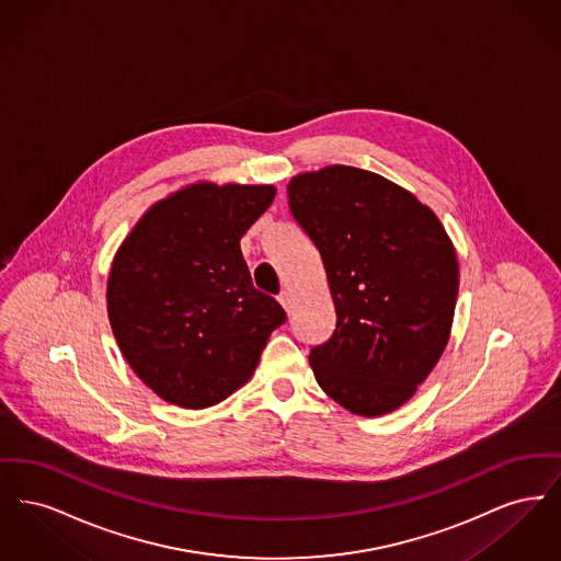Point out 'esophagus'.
<instances>
[{
	"instance_id": "obj_1",
	"label": "esophagus",
	"mask_w": 561,
	"mask_h": 561,
	"mask_svg": "<svg viewBox=\"0 0 561 561\" xmlns=\"http://www.w3.org/2000/svg\"><path fill=\"white\" fill-rule=\"evenodd\" d=\"M277 300H279V305L290 313L293 311V294L288 293V290H284V293L277 296Z\"/></svg>"
}]
</instances>
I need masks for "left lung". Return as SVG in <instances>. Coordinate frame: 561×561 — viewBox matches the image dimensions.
<instances>
[{
  "label": "left lung",
  "mask_w": 561,
  "mask_h": 561,
  "mask_svg": "<svg viewBox=\"0 0 561 561\" xmlns=\"http://www.w3.org/2000/svg\"><path fill=\"white\" fill-rule=\"evenodd\" d=\"M288 202L320 250L336 309L332 336L309 353L321 389L353 414L398 410L450 339L453 241L412 193L351 165L294 176Z\"/></svg>",
  "instance_id": "8db88e82"
}]
</instances>
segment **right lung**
Returning <instances> with one entry per match:
<instances>
[{"mask_svg":"<svg viewBox=\"0 0 561 561\" xmlns=\"http://www.w3.org/2000/svg\"><path fill=\"white\" fill-rule=\"evenodd\" d=\"M273 197V185H188L151 206L117 250L108 321L161 400L199 410L229 398L286 321L282 305L252 286L240 248Z\"/></svg>","mask_w":561,"mask_h":561,"instance_id":"obj_1","label":"right lung"}]
</instances>
